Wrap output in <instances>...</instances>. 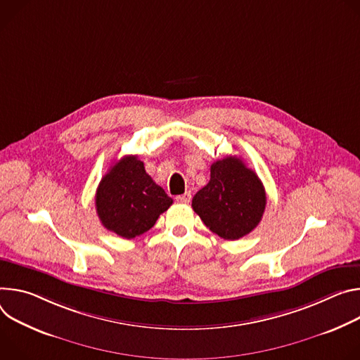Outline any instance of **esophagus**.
I'll return each mask as SVG.
<instances>
[{"instance_id":"obj_1","label":"esophagus","mask_w":360,"mask_h":360,"mask_svg":"<svg viewBox=\"0 0 360 360\" xmlns=\"http://www.w3.org/2000/svg\"><path fill=\"white\" fill-rule=\"evenodd\" d=\"M176 200H177L179 203H190V200H191V193H190V191H186L184 194L177 195Z\"/></svg>"}]
</instances>
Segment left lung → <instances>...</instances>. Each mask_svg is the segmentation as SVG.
<instances>
[{"label":"left lung","mask_w":360,"mask_h":360,"mask_svg":"<svg viewBox=\"0 0 360 360\" xmlns=\"http://www.w3.org/2000/svg\"><path fill=\"white\" fill-rule=\"evenodd\" d=\"M191 207L213 233L237 240L260 223L266 191L240 157L227 155L212 165L210 181L195 193Z\"/></svg>","instance_id":"left-lung-1"}]
</instances>
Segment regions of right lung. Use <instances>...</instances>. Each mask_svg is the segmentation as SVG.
<instances>
[{"label":"right lung","mask_w":360,"mask_h":360,"mask_svg":"<svg viewBox=\"0 0 360 360\" xmlns=\"http://www.w3.org/2000/svg\"><path fill=\"white\" fill-rule=\"evenodd\" d=\"M173 198L146 173L137 155H126L110 167L96 193V210L101 224L123 238L150 230Z\"/></svg>","instance_id":"1"}]
</instances>
